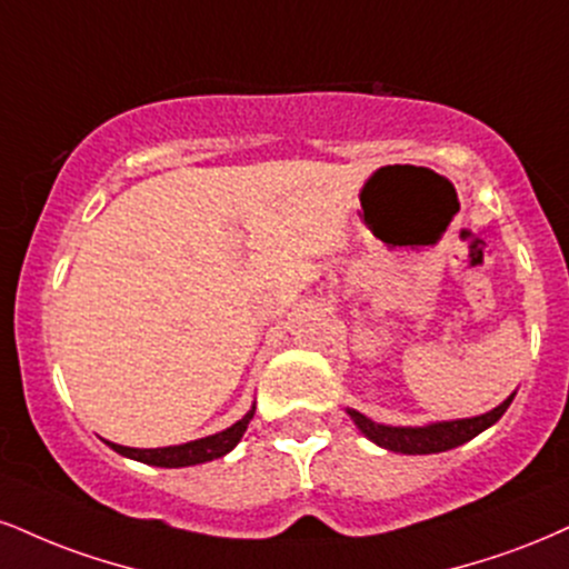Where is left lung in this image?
<instances>
[{
  "label": "left lung",
  "mask_w": 569,
  "mask_h": 569,
  "mask_svg": "<svg viewBox=\"0 0 569 569\" xmlns=\"http://www.w3.org/2000/svg\"><path fill=\"white\" fill-rule=\"evenodd\" d=\"M517 392H511L501 406H496L488 413L471 416V419H453V421H432L423 423V427H389V423H379L368 416H362L360 410L347 408L355 427L360 429V435H366L368 440L379 445V448L392 450V453L402 456H429V453H445V450H453L458 445L475 440L477 435L490 429L506 408L511 406Z\"/></svg>",
  "instance_id": "left-lung-1"
}]
</instances>
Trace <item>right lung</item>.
<instances>
[{"mask_svg":"<svg viewBox=\"0 0 569 569\" xmlns=\"http://www.w3.org/2000/svg\"><path fill=\"white\" fill-rule=\"evenodd\" d=\"M254 408L246 410L243 419H238L232 427L222 429V432L201 437V440H190L182 445H169V448H127V445H116L108 442V448H113L119 456L132 458V461L148 463V467H161V469H182V467H196V463H207L214 461V458L228 456L246 432L249 421L254 419Z\"/></svg>","mask_w":569,"mask_h":569,"instance_id":"add662e5","label":"right lung"}]
</instances>
